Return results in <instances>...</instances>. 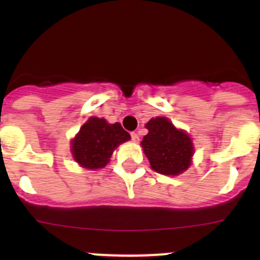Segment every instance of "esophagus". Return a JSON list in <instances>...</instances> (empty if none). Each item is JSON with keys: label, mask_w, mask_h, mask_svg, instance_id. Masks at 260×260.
<instances>
[{"label": "esophagus", "mask_w": 260, "mask_h": 260, "mask_svg": "<svg viewBox=\"0 0 260 260\" xmlns=\"http://www.w3.org/2000/svg\"><path fill=\"white\" fill-rule=\"evenodd\" d=\"M132 141L135 142V143H138V142L141 141V139H139V135H138L137 133H132Z\"/></svg>", "instance_id": "obj_1"}]
</instances>
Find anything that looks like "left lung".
<instances>
[{
	"mask_svg": "<svg viewBox=\"0 0 260 260\" xmlns=\"http://www.w3.org/2000/svg\"><path fill=\"white\" fill-rule=\"evenodd\" d=\"M146 127L148 134L141 144L153 171L165 176L185 172L191 164L194 153L191 138L183 130L174 127L165 117L151 118Z\"/></svg>",
	"mask_w": 260,
	"mask_h": 260,
	"instance_id": "obj_1",
	"label": "left lung"
}]
</instances>
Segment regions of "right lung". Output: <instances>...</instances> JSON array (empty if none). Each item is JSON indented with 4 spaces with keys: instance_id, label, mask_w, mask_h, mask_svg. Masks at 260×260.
I'll return each instance as SVG.
<instances>
[{
    "instance_id": "1",
    "label": "right lung",
    "mask_w": 260,
    "mask_h": 260,
    "mask_svg": "<svg viewBox=\"0 0 260 260\" xmlns=\"http://www.w3.org/2000/svg\"><path fill=\"white\" fill-rule=\"evenodd\" d=\"M128 139L130 134L118 122L108 123L104 118L91 117L71 141V153L80 167L100 169L109 162L117 147Z\"/></svg>"
}]
</instances>
